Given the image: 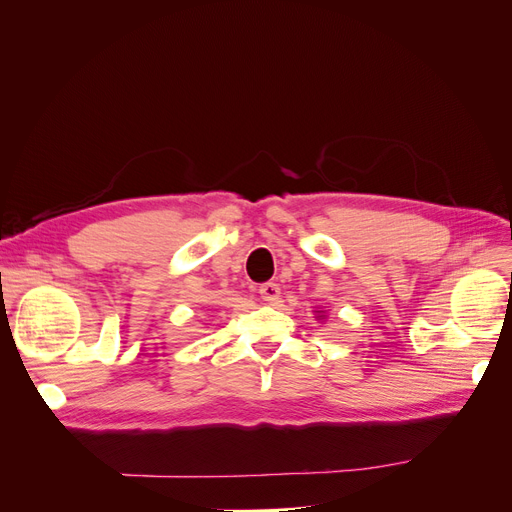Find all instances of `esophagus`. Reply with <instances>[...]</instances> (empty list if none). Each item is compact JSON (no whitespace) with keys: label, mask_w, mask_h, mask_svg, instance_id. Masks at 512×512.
<instances>
[{"label":"esophagus","mask_w":512,"mask_h":512,"mask_svg":"<svg viewBox=\"0 0 512 512\" xmlns=\"http://www.w3.org/2000/svg\"><path fill=\"white\" fill-rule=\"evenodd\" d=\"M258 292H260V297L265 299V301H269V303H275L277 299H280V286H277L275 282L260 284Z\"/></svg>","instance_id":"34e87169"}]
</instances>
